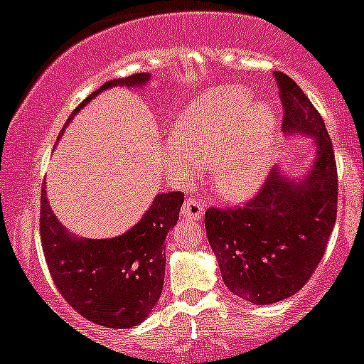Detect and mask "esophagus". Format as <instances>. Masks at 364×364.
<instances>
[{"label":"esophagus","instance_id":"obj_1","mask_svg":"<svg viewBox=\"0 0 364 364\" xmlns=\"http://www.w3.org/2000/svg\"><path fill=\"white\" fill-rule=\"evenodd\" d=\"M203 212H205V207H203L202 200L198 198H186L181 207V215L186 219L200 220L203 217Z\"/></svg>","mask_w":364,"mask_h":364}]
</instances>
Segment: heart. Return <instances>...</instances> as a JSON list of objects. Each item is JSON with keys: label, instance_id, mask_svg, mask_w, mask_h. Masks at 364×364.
<instances>
[{"label": "heart", "instance_id": "1", "mask_svg": "<svg viewBox=\"0 0 364 364\" xmlns=\"http://www.w3.org/2000/svg\"><path fill=\"white\" fill-rule=\"evenodd\" d=\"M277 119L241 85L203 92L179 112L166 162L181 178L210 168L214 190L240 202L260 190L272 164Z\"/></svg>", "mask_w": 364, "mask_h": 364}]
</instances>
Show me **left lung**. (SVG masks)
I'll list each match as a JSON object with an SVG mask.
<instances>
[{
  "mask_svg": "<svg viewBox=\"0 0 364 364\" xmlns=\"http://www.w3.org/2000/svg\"><path fill=\"white\" fill-rule=\"evenodd\" d=\"M286 133L310 135L315 166L303 181L270 173L243 207L205 212L208 243L228 289L245 301L270 304L298 292L323 257L337 217V166L320 112L299 85L275 72Z\"/></svg>",
  "mask_w": 364,
  "mask_h": 364,
  "instance_id": "left-lung-1",
  "label": "left lung"
}]
</instances>
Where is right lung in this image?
Returning a JSON list of instances; mask_svg holds the SVG:
<instances>
[{
	"label": "right lung",
	"instance_id": "1",
	"mask_svg": "<svg viewBox=\"0 0 364 364\" xmlns=\"http://www.w3.org/2000/svg\"><path fill=\"white\" fill-rule=\"evenodd\" d=\"M149 78L147 73H135L106 82L72 116L99 92L116 85L139 87ZM183 200L181 191L161 193L140 223L124 235L112 240H78L68 235L53 214L43 188L41 243L49 274L65 301L101 327L129 328L141 323L162 292L164 241L178 223Z\"/></svg>",
	"mask_w": 364,
	"mask_h": 364
}]
</instances>
